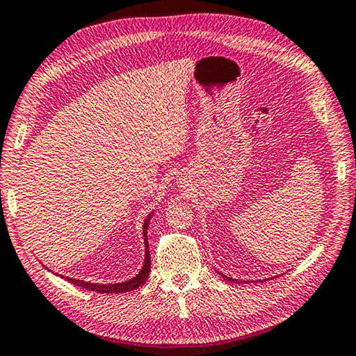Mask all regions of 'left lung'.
I'll return each instance as SVG.
<instances>
[{"instance_id":"obj_1","label":"left lung","mask_w":356,"mask_h":356,"mask_svg":"<svg viewBox=\"0 0 356 356\" xmlns=\"http://www.w3.org/2000/svg\"><path fill=\"white\" fill-rule=\"evenodd\" d=\"M219 274H221V273H219ZM222 277H224V280H227V282H234V283H236L238 280H235V279H232V277H227V275H224V274H221ZM241 282V280H240ZM244 282V280H243Z\"/></svg>"}]
</instances>
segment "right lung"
<instances>
[{"label":"right lung","instance_id":"1","mask_svg":"<svg viewBox=\"0 0 356 356\" xmlns=\"http://www.w3.org/2000/svg\"><path fill=\"white\" fill-rule=\"evenodd\" d=\"M152 216V213L149 216L146 218V221L143 224V236H145V263H143V268H141L140 273L132 277V279H129L126 282H121V283H108V285H99V283H92V282H83V280H77V279H71V277H63L60 275L62 279L68 280L70 283H73L76 286H81V288H86L88 291H96V293H102V294H118V293H127V291H134L140 288L143 283L147 280V277H149L151 273V257H149V243H147V225H149V219Z\"/></svg>","mask_w":356,"mask_h":356}]
</instances>
